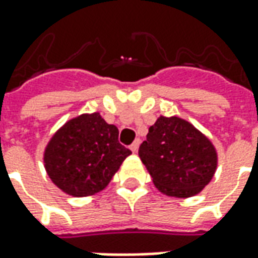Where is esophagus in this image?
Returning a JSON list of instances; mask_svg holds the SVG:
<instances>
[{
	"mask_svg": "<svg viewBox=\"0 0 258 258\" xmlns=\"http://www.w3.org/2000/svg\"><path fill=\"white\" fill-rule=\"evenodd\" d=\"M138 148H140V140H135L134 142H133V145L130 146V149L133 151V153H135V152L138 151Z\"/></svg>",
	"mask_w": 258,
	"mask_h": 258,
	"instance_id": "34e87169",
	"label": "esophagus"
}]
</instances>
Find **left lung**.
<instances>
[{"label":"left lung","mask_w":258,"mask_h":258,"mask_svg":"<svg viewBox=\"0 0 258 258\" xmlns=\"http://www.w3.org/2000/svg\"><path fill=\"white\" fill-rule=\"evenodd\" d=\"M138 155L157 189L179 199L200 194L218 166V153L210 138L178 116H159Z\"/></svg>","instance_id":"1"}]
</instances>
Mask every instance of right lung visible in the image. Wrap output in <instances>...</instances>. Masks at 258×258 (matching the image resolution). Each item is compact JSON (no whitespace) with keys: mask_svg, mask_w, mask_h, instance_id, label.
Segmentation results:
<instances>
[{"mask_svg":"<svg viewBox=\"0 0 258 258\" xmlns=\"http://www.w3.org/2000/svg\"><path fill=\"white\" fill-rule=\"evenodd\" d=\"M131 151L118 142V130L101 113H83L55 131L44 149V167L66 195L85 198L107 186Z\"/></svg>","mask_w":258,"mask_h":258,"instance_id":"add662e5","label":"right lung"}]
</instances>
